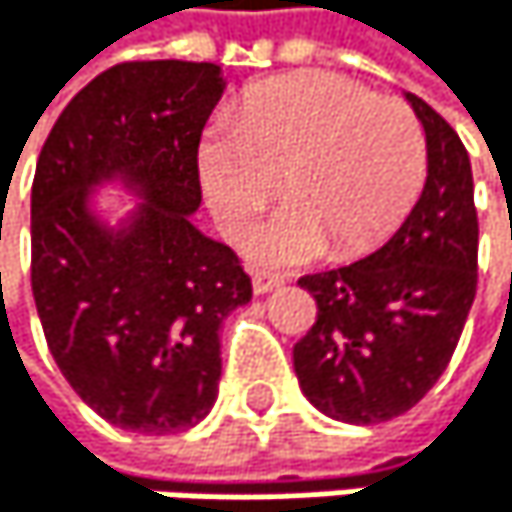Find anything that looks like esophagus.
<instances>
[{"label": "esophagus", "instance_id": "obj_1", "mask_svg": "<svg viewBox=\"0 0 512 512\" xmlns=\"http://www.w3.org/2000/svg\"><path fill=\"white\" fill-rule=\"evenodd\" d=\"M280 284H284V277H280V274H268V271H256L253 274V290H256V296H265V293L277 290Z\"/></svg>", "mask_w": 512, "mask_h": 512}]
</instances>
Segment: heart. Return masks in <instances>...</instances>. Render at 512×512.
<instances>
[{"label":"heart","mask_w":512,"mask_h":512,"mask_svg":"<svg viewBox=\"0 0 512 512\" xmlns=\"http://www.w3.org/2000/svg\"><path fill=\"white\" fill-rule=\"evenodd\" d=\"M284 204L247 235V253L271 265L354 250L415 204L427 176V140L415 112L372 97L332 72H299L256 88L232 118L228 143L201 152V183L213 213L244 228L284 176Z\"/></svg>","instance_id":"obj_1"}]
</instances>
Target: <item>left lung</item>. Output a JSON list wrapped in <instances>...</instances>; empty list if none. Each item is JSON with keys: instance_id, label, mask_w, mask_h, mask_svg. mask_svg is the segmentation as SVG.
<instances>
[{"instance_id": "8db88e82", "label": "left lung", "mask_w": 512, "mask_h": 512, "mask_svg": "<svg viewBox=\"0 0 512 512\" xmlns=\"http://www.w3.org/2000/svg\"><path fill=\"white\" fill-rule=\"evenodd\" d=\"M427 140V183L403 225L360 262L308 274L317 320L293 348L299 388L345 424L409 412L449 366L476 296L479 222L461 137L406 94Z\"/></svg>"}]
</instances>
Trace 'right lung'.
<instances>
[{
	"mask_svg": "<svg viewBox=\"0 0 512 512\" xmlns=\"http://www.w3.org/2000/svg\"><path fill=\"white\" fill-rule=\"evenodd\" d=\"M225 91L216 63L137 60L69 100L33 180V299L45 342L100 418L176 433L219 391V326L253 299L225 244L192 225L198 143ZM121 182L144 204L115 229L93 189Z\"/></svg>",
	"mask_w": 512,
	"mask_h": 512,
	"instance_id": "right-lung-1",
	"label": "right lung"
}]
</instances>
